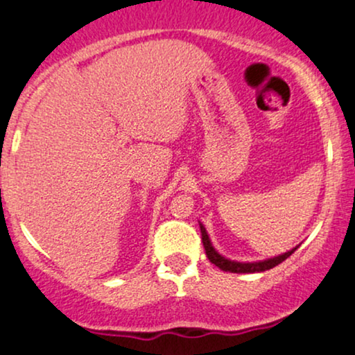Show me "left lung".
I'll use <instances>...</instances> for the list:
<instances>
[{
	"mask_svg": "<svg viewBox=\"0 0 355 355\" xmlns=\"http://www.w3.org/2000/svg\"><path fill=\"white\" fill-rule=\"evenodd\" d=\"M198 225H200L202 242H203V247H205V254L209 257L210 262L214 263V266H217L218 268H222V270L232 272V274H255V272L270 270V268H274L275 266H279V263H282L285 259H288V257L299 248V245H297L292 248V250L285 252V254L270 257V259H266V260H257V262H237V260H230L227 259V257H223L222 254H218V252L215 250V247L211 245V240L209 237V234H207L203 223L198 222Z\"/></svg>",
	"mask_w": 355,
	"mask_h": 355,
	"instance_id": "left-lung-1",
	"label": "left lung"
}]
</instances>
